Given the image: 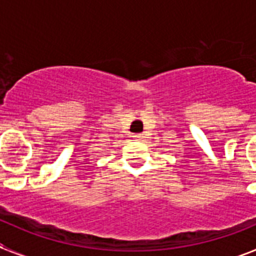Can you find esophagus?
<instances>
[{
  "instance_id": "1",
  "label": "esophagus",
  "mask_w": 256,
  "mask_h": 256,
  "mask_svg": "<svg viewBox=\"0 0 256 256\" xmlns=\"http://www.w3.org/2000/svg\"><path fill=\"white\" fill-rule=\"evenodd\" d=\"M133 137H134V140H142L144 138V134H141V133H137V134H134Z\"/></svg>"
}]
</instances>
